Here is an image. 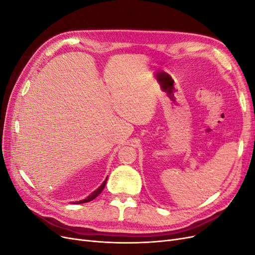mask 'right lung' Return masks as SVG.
I'll use <instances>...</instances> for the list:
<instances>
[{
    "label": "right lung",
    "mask_w": 255,
    "mask_h": 255,
    "mask_svg": "<svg viewBox=\"0 0 255 255\" xmlns=\"http://www.w3.org/2000/svg\"><path fill=\"white\" fill-rule=\"evenodd\" d=\"M106 181H107V177L105 179V181L100 185V186L95 190V191H92L91 194L87 197V198H85L84 200H80V201H75V202H71V203H73V204H81V203H86V202H89V201H91V200H94V199H96L100 194H101L102 192V190L104 189V187H105V185H106Z\"/></svg>",
    "instance_id": "1"
}]
</instances>
